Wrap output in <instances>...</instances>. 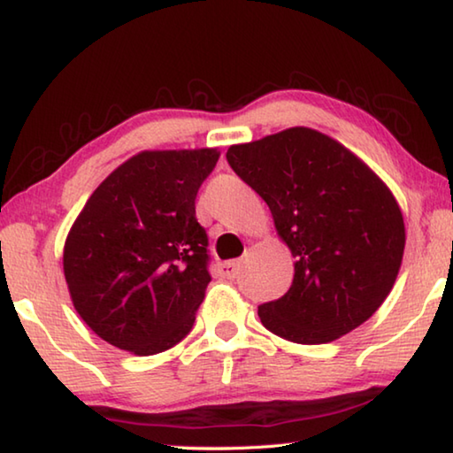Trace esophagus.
<instances>
[{"instance_id":"1","label":"esophagus","mask_w":453,"mask_h":453,"mask_svg":"<svg viewBox=\"0 0 453 453\" xmlns=\"http://www.w3.org/2000/svg\"><path fill=\"white\" fill-rule=\"evenodd\" d=\"M218 273L221 275V278H227V280H234L237 273H240V262H235V259H232V262H224V264H218Z\"/></svg>"}]
</instances>
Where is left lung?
Masks as SVG:
<instances>
[{"label":"left lung","mask_w":453,"mask_h":453,"mask_svg":"<svg viewBox=\"0 0 453 453\" xmlns=\"http://www.w3.org/2000/svg\"><path fill=\"white\" fill-rule=\"evenodd\" d=\"M227 164L270 205L294 281L262 303L265 329L327 343L370 319L400 272L405 227L392 191L348 148L310 127L232 145Z\"/></svg>","instance_id":"8db88e82"}]
</instances>
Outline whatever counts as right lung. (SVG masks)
<instances>
[{"mask_svg": "<svg viewBox=\"0 0 453 453\" xmlns=\"http://www.w3.org/2000/svg\"><path fill=\"white\" fill-rule=\"evenodd\" d=\"M218 150L142 151L83 205L67 234L64 273L75 311L111 346L135 356L173 348L211 281L196 196Z\"/></svg>", "mask_w": 453, "mask_h": 453, "instance_id": "right-lung-1", "label": "right lung"}]
</instances>
